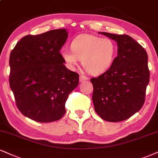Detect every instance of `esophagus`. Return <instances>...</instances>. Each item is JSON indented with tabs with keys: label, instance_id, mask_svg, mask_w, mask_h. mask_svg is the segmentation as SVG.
Wrapping results in <instances>:
<instances>
[{
	"label": "esophagus",
	"instance_id": "34e87169",
	"mask_svg": "<svg viewBox=\"0 0 158 158\" xmlns=\"http://www.w3.org/2000/svg\"><path fill=\"white\" fill-rule=\"evenodd\" d=\"M79 80H80V82H83V81L88 80V77H87L86 76L84 75H80Z\"/></svg>",
	"mask_w": 158,
	"mask_h": 158
}]
</instances>
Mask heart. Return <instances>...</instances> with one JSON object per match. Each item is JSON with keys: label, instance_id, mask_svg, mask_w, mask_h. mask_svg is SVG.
Wrapping results in <instances>:
<instances>
[{"label": "heart", "instance_id": "b5f03b06", "mask_svg": "<svg viewBox=\"0 0 158 158\" xmlns=\"http://www.w3.org/2000/svg\"><path fill=\"white\" fill-rule=\"evenodd\" d=\"M70 50H64L61 55L67 65L74 69L78 59L85 71L99 75L108 70L116 57L117 48L112 40L91 34H81L70 44Z\"/></svg>", "mask_w": 158, "mask_h": 158}]
</instances>
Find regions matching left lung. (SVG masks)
Here are the masks:
<instances>
[{
  "label": "left lung",
  "instance_id": "left-lung-1",
  "mask_svg": "<svg viewBox=\"0 0 158 158\" xmlns=\"http://www.w3.org/2000/svg\"><path fill=\"white\" fill-rule=\"evenodd\" d=\"M117 42L118 56L104 73L91 78L94 110L102 119L118 122L138 112L149 82L148 56L131 36L102 32Z\"/></svg>",
  "mask_w": 158,
  "mask_h": 158
}]
</instances>
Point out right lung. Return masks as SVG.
Returning <instances> with one entry per match:
<instances>
[{
  "label": "right lung",
  "instance_id": "1",
  "mask_svg": "<svg viewBox=\"0 0 158 158\" xmlns=\"http://www.w3.org/2000/svg\"><path fill=\"white\" fill-rule=\"evenodd\" d=\"M66 29L27 35L9 57V85L17 108L37 122H55L65 114L69 94L79 84V74L65 67L60 50Z\"/></svg>",
  "mask_w": 158,
  "mask_h": 158
}]
</instances>
